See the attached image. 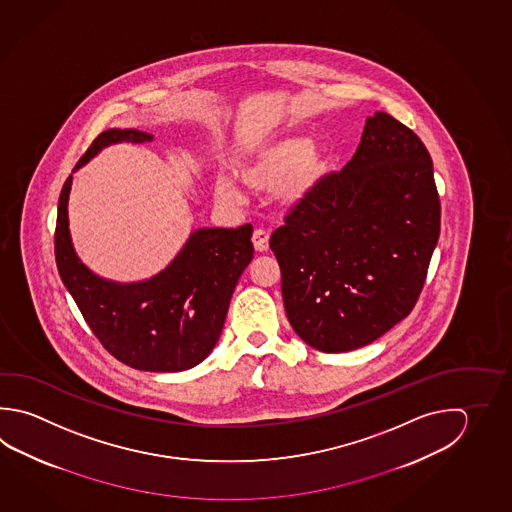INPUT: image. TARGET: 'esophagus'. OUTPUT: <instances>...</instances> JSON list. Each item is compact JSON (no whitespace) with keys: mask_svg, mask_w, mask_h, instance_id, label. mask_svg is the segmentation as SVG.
Segmentation results:
<instances>
[{"mask_svg":"<svg viewBox=\"0 0 512 512\" xmlns=\"http://www.w3.org/2000/svg\"><path fill=\"white\" fill-rule=\"evenodd\" d=\"M269 233L263 231V229H256L252 234V243H254V249L256 252H265L269 249Z\"/></svg>","mask_w":512,"mask_h":512,"instance_id":"obj_1","label":"esophagus"}]
</instances>
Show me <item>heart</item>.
<instances>
[{
	"label": "heart",
	"instance_id": "1",
	"mask_svg": "<svg viewBox=\"0 0 512 512\" xmlns=\"http://www.w3.org/2000/svg\"><path fill=\"white\" fill-rule=\"evenodd\" d=\"M236 173L252 191H274L283 204L299 205L314 196L325 182L330 173V157L326 148L307 137H281L269 140L243 158ZM213 191L220 204H243L242 187L233 177H216Z\"/></svg>",
	"mask_w": 512,
	"mask_h": 512
}]
</instances>
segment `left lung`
<instances>
[{
    "label": "left lung",
    "mask_w": 512,
    "mask_h": 512,
    "mask_svg": "<svg viewBox=\"0 0 512 512\" xmlns=\"http://www.w3.org/2000/svg\"><path fill=\"white\" fill-rule=\"evenodd\" d=\"M438 234L428 149L402 122L373 113L354 158L270 238L294 332L326 354L379 339L415 307Z\"/></svg>",
    "instance_id": "1"
}]
</instances>
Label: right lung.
Segmentation results:
<instances>
[{
	"mask_svg": "<svg viewBox=\"0 0 512 512\" xmlns=\"http://www.w3.org/2000/svg\"><path fill=\"white\" fill-rule=\"evenodd\" d=\"M149 140L146 131H103L72 173L112 144ZM72 182L74 175L59 195L57 270L95 337L115 359L142 372H184L202 363L220 339L236 283L251 263V223L196 229L166 269L119 283L97 276L75 252L68 227Z\"/></svg>",
	"mask_w": 512,
	"mask_h": 512,
	"instance_id": "add662e5",
	"label": "right lung"
}]
</instances>
